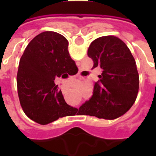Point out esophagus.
<instances>
[{"mask_svg":"<svg viewBox=\"0 0 156 156\" xmlns=\"http://www.w3.org/2000/svg\"><path fill=\"white\" fill-rule=\"evenodd\" d=\"M64 87V88H66V87Z\"/></svg>","mask_w":156,"mask_h":156,"instance_id":"1","label":"esophagus"}]
</instances>
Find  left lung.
I'll list each match as a JSON object with an SVG mask.
<instances>
[{
	"label": "left lung",
	"mask_w": 156,
	"mask_h": 156,
	"mask_svg": "<svg viewBox=\"0 0 156 156\" xmlns=\"http://www.w3.org/2000/svg\"><path fill=\"white\" fill-rule=\"evenodd\" d=\"M87 55L99 66L101 74L95 82L93 95L79 108L80 114L114 119L125 114L134 103L139 89V75L134 58L126 44L114 36L97 38Z\"/></svg>",
	"instance_id": "8db88e82"
}]
</instances>
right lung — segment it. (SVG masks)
Here are the masks:
<instances>
[{
	"label": "right lung",
	"mask_w": 156,
	"mask_h": 156,
	"mask_svg": "<svg viewBox=\"0 0 156 156\" xmlns=\"http://www.w3.org/2000/svg\"><path fill=\"white\" fill-rule=\"evenodd\" d=\"M68 41L52 31L32 40L22 55L17 73L18 94L25 114L46 125L71 115L75 108L66 104L55 80L66 78L76 67L68 51Z\"/></svg>",
	"instance_id": "add662e5"
}]
</instances>
